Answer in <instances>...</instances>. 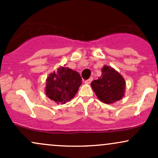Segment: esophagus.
I'll return each instance as SVG.
<instances>
[{
	"label": "esophagus",
	"mask_w": 158,
	"mask_h": 158,
	"mask_svg": "<svg viewBox=\"0 0 158 158\" xmlns=\"http://www.w3.org/2000/svg\"><path fill=\"white\" fill-rule=\"evenodd\" d=\"M92 81H93V77H90V79H88V80L85 81V84H90V82H91Z\"/></svg>",
	"instance_id": "esophagus-1"
}]
</instances>
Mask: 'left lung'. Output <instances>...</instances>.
<instances>
[{
	"label": "left lung",
	"mask_w": 158,
	"mask_h": 158,
	"mask_svg": "<svg viewBox=\"0 0 158 158\" xmlns=\"http://www.w3.org/2000/svg\"><path fill=\"white\" fill-rule=\"evenodd\" d=\"M91 88L98 99L106 104H113L123 99L126 81L115 69L108 65L102 68V76L91 82Z\"/></svg>",
	"instance_id": "obj_1"
}]
</instances>
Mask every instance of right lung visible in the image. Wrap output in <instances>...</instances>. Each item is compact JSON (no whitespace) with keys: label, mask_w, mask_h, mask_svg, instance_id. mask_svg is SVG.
Masks as SVG:
<instances>
[{"label":"right lung","mask_w":158,"mask_h":158,"mask_svg":"<svg viewBox=\"0 0 158 158\" xmlns=\"http://www.w3.org/2000/svg\"><path fill=\"white\" fill-rule=\"evenodd\" d=\"M81 82L78 72L68 67L60 66L47 78L45 93L57 104H65L75 97Z\"/></svg>","instance_id":"obj_1"}]
</instances>
